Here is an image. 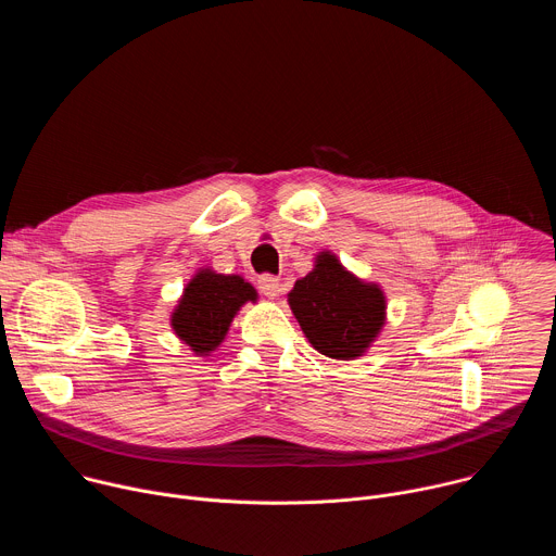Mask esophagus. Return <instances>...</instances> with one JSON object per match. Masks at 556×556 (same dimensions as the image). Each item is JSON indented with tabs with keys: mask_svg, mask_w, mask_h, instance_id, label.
<instances>
[{
	"mask_svg": "<svg viewBox=\"0 0 556 556\" xmlns=\"http://www.w3.org/2000/svg\"><path fill=\"white\" fill-rule=\"evenodd\" d=\"M260 290L268 296V299H277L281 294V281L273 275H262L260 277Z\"/></svg>",
	"mask_w": 556,
	"mask_h": 556,
	"instance_id": "obj_1",
	"label": "esophagus"
}]
</instances>
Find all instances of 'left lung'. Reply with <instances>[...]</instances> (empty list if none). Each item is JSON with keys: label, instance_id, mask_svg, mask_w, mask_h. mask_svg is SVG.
<instances>
[{"label": "left lung", "instance_id": "1", "mask_svg": "<svg viewBox=\"0 0 556 556\" xmlns=\"http://www.w3.org/2000/svg\"><path fill=\"white\" fill-rule=\"evenodd\" d=\"M288 305L309 345L337 361L367 354L387 321L384 290L356 277L332 251L316 253L314 268L288 292Z\"/></svg>", "mask_w": 556, "mask_h": 556}]
</instances>
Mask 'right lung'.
<instances>
[{"mask_svg": "<svg viewBox=\"0 0 556 556\" xmlns=\"http://www.w3.org/2000/svg\"><path fill=\"white\" fill-rule=\"evenodd\" d=\"M257 299V290L242 275H222L204 266L185 286L169 324L195 356H211L222 348L237 312Z\"/></svg>", "mask_w": 556, "mask_h": 556, "instance_id": "obj_1", "label": "right lung"}]
</instances>
